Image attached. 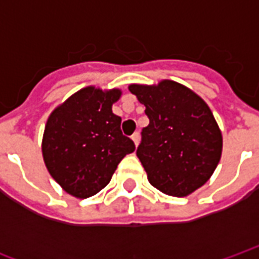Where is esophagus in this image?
<instances>
[{"instance_id": "34e87169", "label": "esophagus", "mask_w": 259, "mask_h": 259, "mask_svg": "<svg viewBox=\"0 0 259 259\" xmlns=\"http://www.w3.org/2000/svg\"><path fill=\"white\" fill-rule=\"evenodd\" d=\"M132 140L135 143V146L137 147L139 146V141H140V135H139V133H135V135L132 136Z\"/></svg>"}]
</instances>
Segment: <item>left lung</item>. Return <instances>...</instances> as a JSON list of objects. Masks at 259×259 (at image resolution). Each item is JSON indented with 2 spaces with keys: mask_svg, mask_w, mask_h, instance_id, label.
Masks as SVG:
<instances>
[{
  "mask_svg": "<svg viewBox=\"0 0 259 259\" xmlns=\"http://www.w3.org/2000/svg\"><path fill=\"white\" fill-rule=\"evenodd\" d=\"M129 90L150 119L137 147L148 182L174 197L205 185L222 155V133L205 101L172 80L130 84Z\"/></svg>",
  "mask_w": 259,
  "mask_h": 259,
  "instance_id": "8db88e82",
  "label": "left lung"
}]
</instances>
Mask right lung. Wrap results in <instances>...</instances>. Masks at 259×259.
<instances>
[{
	"label": "right lung",
	"mask_w": 259,
	"mask_h": 259,
	"mask_svg": "<svg viewBox=\"0 0 259 259\" xmlns=\"http://www.w3.org/2000/svg\"><path fill=\"white\" fill-rule=\"evenodd\" d=\"M119 89L89 85L50 115L42 136V158L54 180L68 194L87 198L111 182L118 163L135 151L122 135V119L112 112Z\"/></svg>",
	"instance_id": "add662e5"
}]
</instances>
